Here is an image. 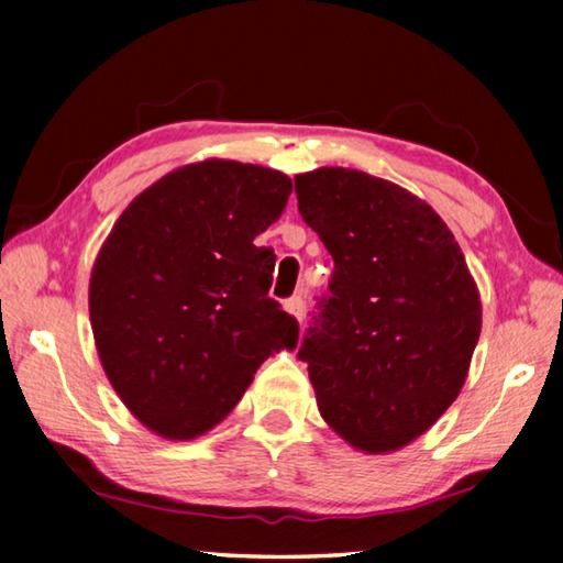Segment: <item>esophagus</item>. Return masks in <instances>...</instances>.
<instances>
[{"label": "esophagus", "mask_w": 563, "mask_h": 563, "mask_svg": "<svg viewBox=\"0 0 563 563\" xmlns=\"http://www.w3.org/2000/svg\"><path fill=\"white\" fill-rule=\"evenodd\" d=\"M285 310L290 312V316L295 318V320H302V312H305V302H302V298L300 295H292V298H288L285 300Z\"/></svg>", "instance_id": "obj_1"}]
</instances>
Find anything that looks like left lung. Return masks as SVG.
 Listing matches in <instances>:
<instances>
[{
	"label": "left lung",
	"mask_w": 563,
	"mask_h": 563,
	"mask_svg": "<svg viewBox=\"0 0 563 563\" xmlns=\"http://www.w3.org/2000/svg\"><path fill=\"white\" fill-rule=\"evenodd\" d=\"M295 194L335 261L298 352L320 415L360 452L402 450L462 393L479 340L462 247L430 203L365 170H308Z\"/></svg>",
	"instance_id": "left-lung-1"
}]
</instances>
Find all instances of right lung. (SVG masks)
Masks as SVG:
<instances>
[{
  "label": "right lung",
  "mask_w": 563,
  "mask_h": 563,
  "mask_svg": "<svg viewBox=\"0 0 563 563\" xmlns=\"http://www.w3.org/2000/svg\"><path fill=\"white\" fill-rule=\"evenodd\" d=\"M280 170L208 158L129 203L93 261L89 318L129 412L166 440L213 430L298 322L268 298L275 255L255 238L285 211Z\"/></svg>",
  "instance_id": "right-lung-1"
}]
</instances>
